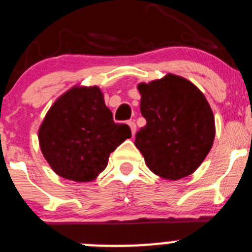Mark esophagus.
Wrapping results in <instances>:
<instances>
[{
  "mask_svg": "<svg viewBox=\"0 0 252 252\" xmlns=\"http://www.w3.org/2000/svg\"><path fill=\"white\" fill-rule=\"evenodd\" d=\"M127 124H128L129 128H131L132 136H134V133H136V124H134V121H128Z\"/></svg>",
  "mask_w": 252,
  "mask_h": 252,
  "instance_id": "1",
  "label": "esophagus"
}]
</instances>
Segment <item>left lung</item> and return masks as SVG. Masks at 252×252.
Wrapping results in <instances>:
<instances>
[{
  "mask_svg": "<svg viewBox=\"0 0 252 252\" xmlns=\"http://www.w3.org/2000/svg\"><path fill=\"white\" fill-rule=\"evenodd\" d=\"M137 88L147 124L134 144L149 170L166 180L192 174L210 153L216 134L207 99L195 84L171 73Z\"/></svg>",
  "mask_w": 252,
  "mask_h": 252,
  "instance_id": "left-lung-1",
  "label": "left lung"
}]
</instances>
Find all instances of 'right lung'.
<instances>
[{
  "mask_svg": "<svg viewBox=\"0 0 252 252\" xmlns=\"http://www.w3.org/2000/svg\"><path fill=\"white\" fill-rule=\"evenodd\" d=\"M131 129L116 124L98 87H73L50 108L39 128L42 154L57 175L92 181Z\"/></svg>",
  "mask_w": 252,
  "mask_h": 252,
  "instance_id": "add662e5",
  "label": "right lung"
}]
</instances>
